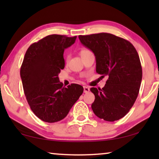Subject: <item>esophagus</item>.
I'll use <instances>...</instances> for the list:
<instances>
[{"instance_id":"obj_1","label":"esophagus","mask_w":159,"mask_h":159,"mask_svg":"<svg viewBox=\"0 0 159 159\" xmlns=\"http://www.w3.org/2000/svg\"><path fill=\"white\" fill-rule=\"evenodd\" d=\"M83 91H84L85 93H87L90 91V88L87 87V86H84V87H83Z\"/></svg>"}]
</instances>
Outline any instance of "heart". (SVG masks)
<instances>
[{
  "label": "heart",
  "mask_w": 159,
  "mask_h": 159,
  "mask_svg": "<svg viewBox=\"0 0 159 159\" xmlns=\"http://www.w3.org/2000/svg\"><path fill=\"white\" fill-rule=\"evenodd\" d=\"M89 50H88V49H82L81 50H80V56H81L82 55H83V54H85V53H86V52H89ZM69 57H70V55H66V56H65V60H66V61H68L69 60Z\"/></svg>",
  "instance_id": "1"
}]
</instances>
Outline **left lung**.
I'll use <instances>...</instances> for the list:
<instances>
[{
  "label": "left lung",
  "mask_w": 159,
  "mask_h": 159,
  "mask_svg": "<svg viewBox=\"0 0 159 159\" xmlns=\"http://www.w3.org/2000/svg\"><path fill=\"white\" fill-rule=\"evenodd\" d=\"M81 43L93 51L96 71L108 77L104 88H91L95 99L92 109L107 121L124 117L133 106L140 88L142 70L138 53L131 43L107 33L79 36Z\"/></svg>",
  "instance_id": "1"
}]
</instances>
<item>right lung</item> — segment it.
Returning <instances> with one entry per match:
<instances>
[{"label":"right lung","instance_id":"add662e5","mask_svg":"<svg viewBox=\"0 0 159 159\" xmlns=\"http://www.w3.org/2000/svg\"><path fill=\"white\" fill-rule=\"evenodd\" d=\"M76 36L52 34L31 44L20 69L24 92L32 111L43 121L55 123L65 118L83 92L81 85L66 88L58 74L64 68V49Z\"/></svg>","mask_w":159,"mask_h":159}]
</instances>
